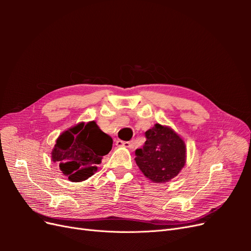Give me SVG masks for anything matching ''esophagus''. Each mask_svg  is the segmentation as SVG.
I'll list each match as a JSON object with an SVG mask.
<instances>
[{
  "mask_svg": "<svg viewBox=\"0 0 251 251\" xmlns=\"http://www.w3.org/2000/svg\"><path fill=\"white\" fill-rule=\"evenodd\" d=\"M116 146H117V147H124V148L132 149V148H133V143H132V141H123V140H117V141H116Z\"/></svg>",
  "mask_w": 251,
  "mask_h": 251,
  "instance_id": "esophagus-1",
  "label": "esophagus"
}]
</instances>
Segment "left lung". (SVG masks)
<instances>
[{
	"instance_id": "obj_1",
	"label": "left lung",
	"mask_w": 251,
	"mask_h": 251,
	"mask_svg": "<svg viewBox=\"0 0 251 251\" xmlns=\"http://www.w3.org/2000/svg\"><path fill=\"white\" fill-rule=\"evenodd\" d=\"M147 141L136 150L135 161L144 176L156 183L176 177L185 164L184 141L171 127L157 124L146 132Z\"/></svg>"
}]
</instances>
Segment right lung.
I'll use <instances>...</instances> for the list:
<instances>
[{
  "instance_id": "right-lung-1",
  "label": "right lung",
  "mask_w": 251,
  "mask_h": 251,
  "mask_svg": "<svg viewBox=\"0 0 251 251\" xmlns=\"http://www.w3.org/2000/svg\"><path fill=\"white\" fill-rule=\"evenodd\" d=\"M113 140L96 123H83L65 131L56 140L52 160L70 181L79 182L93 176L97 165L112 150Z\"/></svg>"
}]
</instances>
